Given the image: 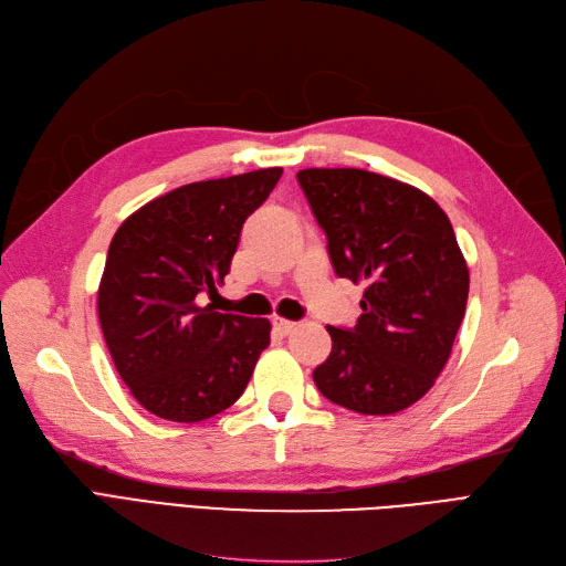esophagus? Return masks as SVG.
Segmentation results:
<instances>
[{
  "label": "esophagus",
  "instance_id": "obj_1",
  "mask_svg": "<svg viewBox=\"0 0 566 566\" xmlns=\"http://www.w3.org/2000/svg\"><path fill=\"white\" fill-rule=\"evenodd\" d=\"M273 328H276L281 335H290V333L297 328V323L295 321H285V318H276V321H273Z\"/></svg>",
  "mask_w": 566,
  "mask_h": 566
}]
</instances>
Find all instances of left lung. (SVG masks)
<instances>
[{"mask_svg": "<svg viewBox=\"0 0 566 566\" xmlns=\"http://www.w3.org/2000/svg\"><path fill=\"white\" fill-rule=\"evenodd\" d=\"M297 181L337 276L366 283L354 328L328 325L314 382L356 413H399L432 389L465 316L470 271L451 221L420 188L366 169L312 167Z\"/></svg>", "mask_w": 566, "mask_h": 566, "instance_id": "obj_1", "label": "left lung"}]
</instances>
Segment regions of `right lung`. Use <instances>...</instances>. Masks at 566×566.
Masks as SVG:
<instances>
[{
	"instance_id": "1",
	"label": "right lung",
	"mask_w": 566,
	"mask_h": 566,
	"mask_svg": "<svg viewBox=\"0 0 566 566\" xmlns=\"http://www.w3.org/2000/svg\"><path fill=\"white\" fill-rule=\"evenodd\" d=\"M281 167L175 188L115 231L98 285V321L119 378L148 413L200 422L245 391L271 323L200 304L231 269L245 219Z\"/></svg>"
}]
</instances>
